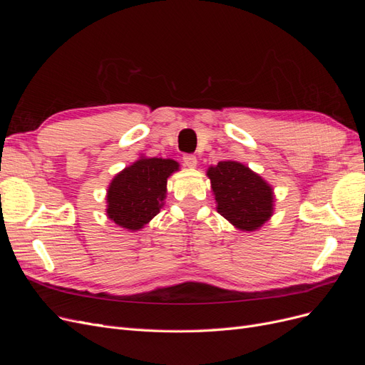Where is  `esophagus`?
Listing matches in <instances>:
<instances>
[{"instance_id":"obj_1","label":"esophagus","mask_w":365,"mask_h":365,"mask_svg":"<svg viewBox=\"0 0 365 365\" xmlns=\"http://www.w3.org/2000/svg\"><path fill=\"white\" fill-rule=\"evenodd\" d=\"M184 165L185 168H189V169H195L196 168V164H197V158L195 157V155H184Z\"/></svg>"}]
</instances>
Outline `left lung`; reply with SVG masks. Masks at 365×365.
Masks as SVG:
<instances>
[{
  "label": "left lung",
  "instance_id": "obj_1",
  "mask_svg": "<svg viewBox=\"0 0 365 365\" xmlns=\"http://www.w3.org/2000/svg\"><path fill=\"white\" fill-rule=\"evenodd\" d=\"M207 176L212 182L216 210L240 231H257L274 215L272 185L248 165L235 160L210 165Z\"/></svg>",
  "mask_w": 365,
  "mask_h": 365
}]
</instances>
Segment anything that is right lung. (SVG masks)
<instances>
[{
  "mask_svg": "<svg viewBox=\"0 0 365 365\" xmlns=\"http://www.w3.org/2000/svg\"><path fill=\"white\" fill-rule=\"evenodd\" d=\"M178 170L175 160L141 155L109 182L106 216L132 233L145 228L164 207L168 178Z\"/></svg>",
  "mask_w": 365,
  "mask_h": 365,
  "instance_id": "1",
  "label": "right lung"
}]
</instances>
